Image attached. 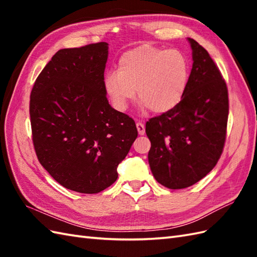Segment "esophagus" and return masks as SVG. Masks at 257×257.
Here are the masks:
<instances>
[{
  "mask_svg": "<svg viewBox=\"0 0 257 257\" xmlns=\"http://www.w3.org/2000/svg\"><path fill=\"white\" fill-rule=\"evenodd\" d=\"M137 129H138V133H139V135H145V133H146V128H145V124L141 122V121H138L137 122Z\"/></svg>",
  "mask_w": 257,
  "mask_h": 257,
  "instance_id": "esophagus-1",
  "label": "esophagus"
}]
</instances>
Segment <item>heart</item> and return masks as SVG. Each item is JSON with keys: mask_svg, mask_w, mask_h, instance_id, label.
<instances>
[{"mask_svg": "<svg viewBox=\"0 0 257 257\" xmlns=\"http://www.w3.org/2000/svg\"><path fill=\"white\" fill-rule=\"evenodd\" d=\"M189 77L190 65L183 53L145 44L120 56L118 70L106 74L103 86L118 110L127 108L137 90L141 108L163 113L181 101Z\"/></svg>", "mask_w": 257, "mask_h": 257, "instance_id": "heart-1", "label": "heart"}]
</instances>
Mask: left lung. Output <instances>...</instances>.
I'll return each instance as SVG.
<instances>
[{
    "label": "left lung",
    "instance_id": "8db88e82",
    "mask_svg": "<svg viewBox=\"0 0 257 257\" xmlns=\"http://www.w3.org/2000/svg\"><path fill=\"white\" fill-rule=\"evenodd\" d=\"M189 42L193 65L183 98L171 110L146 123L152 174L173 190L203 179L219 161L226 139V83L205 48L192 38Z\"/></svg>",
    "mask_w": 257,
    "mask_h": 257
}]
</instances>
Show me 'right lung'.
<instances>
[{
	"mask_svg": "<svg viewBox=\"0 0 257 257\" xmlns=\"http://www.w3.org/2000/svg\"><path fill=\"white\" fill-rule=\"evenodd\" d=\"M107 58L105 42L59 50L31 91L37 159L59 184L79 193L110 187L138 136L135 120L109 105Z\"/></svg>",
	"mask_w": 257,
	"mask_h": 257,
	"instance_id": "add662e5",
	"label": "right lung"
}]
</instances>
